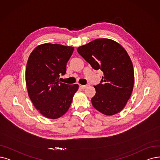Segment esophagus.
<instances>
[{"instance_id":"1","label":"esophagus","mask_w":160,"mask_h":160,"mask_svg":"<svg viewBox=\"0 0 160 160\" xmlns=\"http://www.w3.org/2000/svg\"><path fill=\"white\" fill-rule=\"evenodd\" d=\"M79 85V87L81 88H85L87 87V85H80V84Z\"/></svg>"}]
</instances>
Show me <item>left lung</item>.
<instances>
[{"label":"left lung","mask_w":160,"mask_h":160,"mask_svg":"<svg viewBox=\"0 0 160 160\" xmlns=\"http://www.w3.org/2000/svg\"><path fill=\"white\" fill-rule=\"evenodd\" d=\"M77 50L93 69L103 72L100 83L94 86L93 107L106 116L121 112L130 98L135 80L132 63L127 51L109 39H95Z\"/></svg>","instance_id":"obj_1"}]
</instances>
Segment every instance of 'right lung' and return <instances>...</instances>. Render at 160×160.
Listing matches in <instances>:
<instances>
[{"instance_id": "add662e5", "label": "right lung", "mask_w": 160, "mask_h": 160, "mask_svg": "<svg viewBox=\"0 0 160 160\" xmlns=\"http://www.w3.org/2000/svg\"><path fill=\"white\" fill-rule=\"evenodd\" d=\"M74 48L44 43L31 53L25 71L29 97L43 116L57 119L66 113L79 85L60 82Z\"/></svg>"}]
</instances>
